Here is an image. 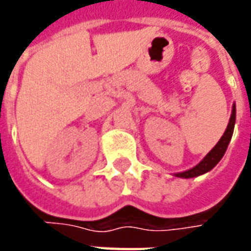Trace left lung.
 Listing matches in <instances>:
<instances>
[{
	"mask_svg": "<svg viewBox=\"0 0 251 251\" xmlns=\"http://www.w3.org/2000/svg\"><path fill=\"white\" fill-rule=\"evenodd\" d=\"M234 125H235V106H232L231 117H230V121H228V125H227L226 130H225L223 136H222V138L218 141V144H216L215 147L211 149L210 153H208L196 167L188 169V171H185V172L176 174V176H177V177H183V179H191V177H196V176H200V175L205 174V172H208V171H211V169L214 168L216 164L221 161V158L223 157V154L226 153L228 142H230V140H231L232 137Z\"/></svg>",
	"mask_w": 251,
	"mask_h": 251,
	"instance_id": "obj_1",
	"label": "left lung"
}]
</instances>
